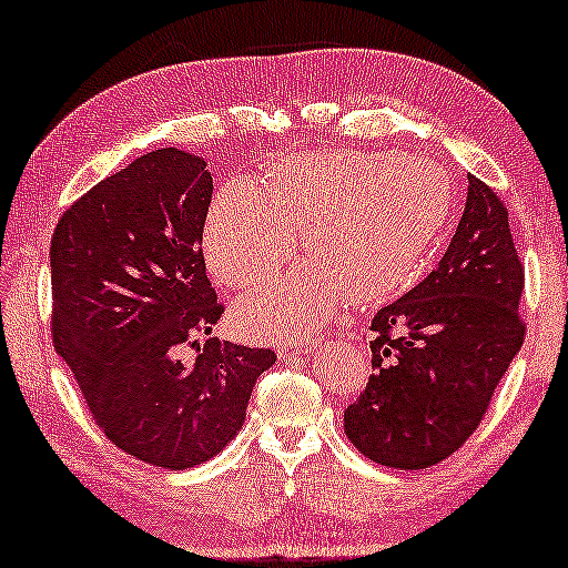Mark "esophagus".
I'll return each mask as SVG.
<instances>
[{
	"label": "esophagus",
	"mask_w": 568,
	"mask_h": 568,
	"mask_svg": "<svg viewBox=\"0 0 568 568\" xmlns=\"http://www.w3.org/2000/svg\"><path fill=\"white\" fill-rule=\"evenodd\" d=\"M322 343V337H310V339H290V343H282L278 345V357H290V355H296V353H304V351H314Z\"/></svg>",
	"instance_id": "1"
}]
</instances>
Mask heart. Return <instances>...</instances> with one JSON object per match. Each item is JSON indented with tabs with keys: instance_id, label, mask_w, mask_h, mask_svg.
I'll list each match as a JSON object with an SVG mask.
<instances>
[{
	"instance_id": "heart-1",
	"label": "heart",
	"mask_w": 568,
	"mask_h": 568,
	"mask_svg": "<svg viewBox=\"0 0 568 568\" xmlns=\"http://www.w3.org/2000/svg\"><path fill=\"white\" fill-rule=\"evenodd\" d=\"M455 211V190L434 162L394 152H322L278 162L258 185L215 195L203 251L215 278L251 290L292 258L304 261L241 302L254 337H292L329 317L345 296L378 304L404 294Z\"/></svg>"
}]
</instances>
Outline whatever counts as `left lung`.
I'll return each instance as SVG.
<instances>
[{
    "label": "left lung",
    "mask_w": 568,
    "mask_h": 568,
    "mask_svg": "<svg viewBox=\"0 0 568 568\" xmlns=\"http://www.w3.org/2000/svg\"><path fill=\"white\" fill-rule=\"evenodd\" d=\"M467 205L434 272L371 322L373 375L345 408V434L373 462L424 469L483 422L518 355L526 274L508 207L467 174Z\"/></svg>",
    "instance_id": "1"
}]
</instances>
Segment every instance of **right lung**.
<instances>
[{"instance_id":"1","label":"right lung","mask_w":568,"mask_h":568,"mask_svg":"<svg viewBox=\"0 0 568 568\" xmlns=\"http://www.w3.org/2000/svg\"><path fill=\"white\" fill-rule=\"evenodd\" d=\"M211 195L200 156L154 150L78 197L50 241L52 345L99 429L164 469L229 447L276 361L268 347L199 343L225 310L205 274Z\"/></svg>"}]
</instances>
